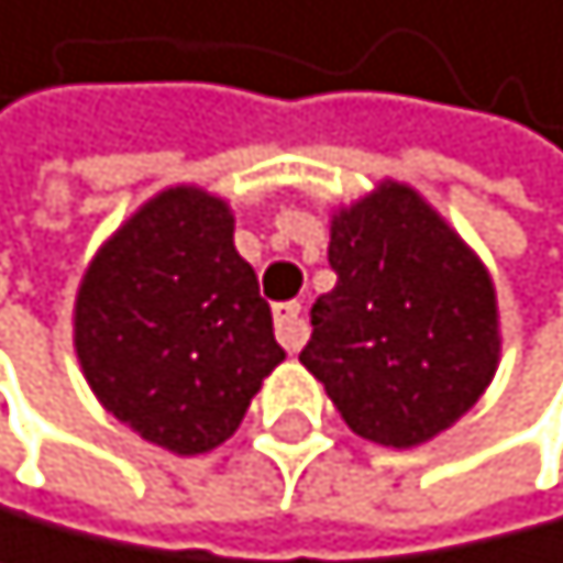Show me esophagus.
Returning a JSON list of instances; mask_svg holds the SVG:
<instances>
[{
  "label": "esophagus",
  "instance_id": "obj_1",
  "mask_svg": "<svg viewBox=\"0 0 563 563\" xmlns=\"http://www.w3.org/2000/svg\"><path fill=\"white\" fill-rule=\"evenodd\" d=\"M273 319H276V338H279V344H284L287 352H301L305 338H309V323L301 319V305L298 301L276 305Z\"/></svg>",
  "mask_w": 563,
  "mask_h": 563
}]
</instances>
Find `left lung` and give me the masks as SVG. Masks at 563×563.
Returning a JSON list of instances; mask_svg holds the SVG:
<instances>
[{
    "label": "left lung",
    "mask_w": 563,
    "mask_h": 563,
    "mask_svg": "<svg viewBox=\"0 0 563 563\" xmlns=\"http://www.w3.org/2000/svg\"><path fill=\"white\" fill-rule=\"evenodd\" d=\"M333 290L312 305L301 363L377 445L409 449L478 402L499 358L485 265L409 186L333 214Z\"/></svg>",
    "instance_id": "obj_1"
}]
</instances>
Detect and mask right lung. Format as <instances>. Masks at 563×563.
I'll return each instance as SVG.
<instances>
[{
	"instance_id": "right-lung-1",
	"label": "right lung",
	"mask_w": 563,
	"mask_h": 563,
	"mask_svg": "<svg viewBox=\"0 0 563 563\" xmlns=\"http://www.w3.org/2000/svg\"><path fill=\"white\" fill-rule=\"evenodd\" d=\"M75 349L110 413L179 456L222 445L284 363L230 208L194 186L165 189L96 254Z\"/></svg>"
}]
</instances>
